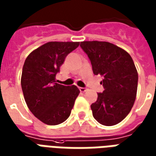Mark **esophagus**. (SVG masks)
Wrapping results in <instances>:
<instances>
[{
  "instance_id": "obj_1",
  "label": "esophagus",
  "mask_w": 156,
  "mask_h": 156,
  "mask_svg": "<svg viewBox=\"0 0 156 156\" xmlns=\"http://www.w3.org/2000/svg\"><path fill=\"white\" fill-rule=\"evenodd\" d=\"M79 90L80 92H86L88 89H87V88H86V87H80Z\"/></svg>"
}]
</instances>
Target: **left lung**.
<instances>
[{"label":"left lung","instance_id":"left-lung-1","mask_svg":"<svg viewBox=\"0 0 156 156\" xmlns=\"http://www.w3.org/2000/svg\"><path fill=\"white\" fill-rule=\"evenodd\" d=\"M93 73L101 75L104 91L90 105L95 120L103 126H114L127 116L135 103L138 73L129 53L106 41H82Z\"/></svg>","mask_w":156,"mask_h":156}]
</instances>
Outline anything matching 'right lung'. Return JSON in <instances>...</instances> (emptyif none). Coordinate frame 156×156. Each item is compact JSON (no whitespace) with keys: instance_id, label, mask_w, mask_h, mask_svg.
I'll use <instances>...</instances> for the list:
<instances>
[{"instance_id":"obj_1","label":"right lung","mask_w":156,"mask_h":156,"mask_svg":"<svg viewBox=\"0 0 156 156\" xmlns=\"http://www.w3.org/2000/svg\"><path fill=\"white\" fill-rule=\"evenodd\" d=\"M79 45L80 42H47L25 61L20 80L24 98L31 113L46 125L55 126L66 120L79 95L77 86L55 81L67 55Z\"/></svg>"}]
</instances>
